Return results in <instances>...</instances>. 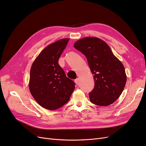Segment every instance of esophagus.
<instances>
[{"instance_id":"34e87169","label":"esophagus","mask_w":146,"mask_h":146,"mask_svg":"<svg viewBox=\"0 0 146 146\" xmlns=\"http://www.w3.org/2000/svg\"><path fill=\"white\" fill-rule=\"evenodd\" d=\"M74 81H75V82H76L77 85H78V83H79V78H77Z\"/></svg>"}]
</instances>
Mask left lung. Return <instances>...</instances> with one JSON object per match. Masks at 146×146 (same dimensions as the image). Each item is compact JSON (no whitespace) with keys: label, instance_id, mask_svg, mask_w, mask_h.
Returning <instances> with one entry per match:
<instances>
[{"label":"left lung","instance_id":"8db88e82","mask_svg":"<svg viewBox=\"0 0 146 146\" xmlns=\"http://www.w3.org/2000/svg\"><path fill=\"white\" fill-rule=\"evenodd\" d=\"M74 47L85 55L95 85L89 93L91 102L108 106L115 102L124 89L127 81L125 68L102 39L86 37L77 41Z\"/></svg>","mask_w":146,"mask_h":146}]
</instances>
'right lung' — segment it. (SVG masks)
Listing matches in <instances>:
<instances>
[{"instance_id":"1","label":"right lung","mask_w":146,"mask_h":146,"mask_svg":"<svg viewBox=\"0 0 146 146\" xmlns=\"http://www.w3.org/2000/svg\"><path fill=\"white\" fill-rule=\"evenodd\" d=\"M69 39H62L47 46L35 59L30 72L29 89L41 107L55 110L69 101L76 83L66 77L58 64Z\"/></svg>"}]
</instances>
